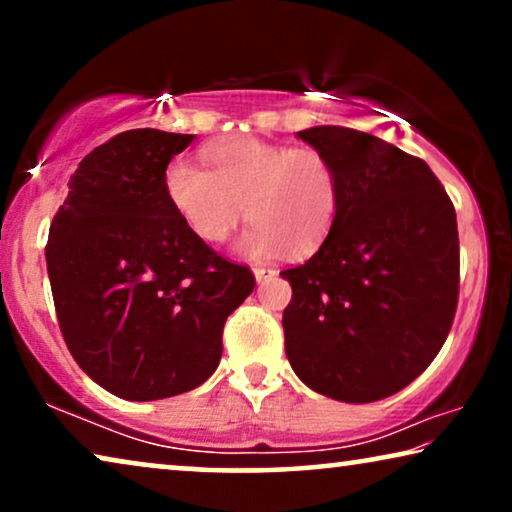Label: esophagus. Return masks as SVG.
Instances as JSON below:
<instances>
[{"mask_svg":"<svg viewBox=\"0 0 512 512\" xmlns=\"http://www.w3.org/2000/svg\"><path fill=\"white\" fill-rule=\"evenodd\" d=\"M254 275L258 282H268V279H275L277 270L275 268H265V265H254Z\"/></svg>","mask_w":512,"mask_h":512,"instance_id":"34e87169","label":"esophagus"}]
</instances>
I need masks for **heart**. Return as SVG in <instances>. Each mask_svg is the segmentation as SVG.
Segmentation results:
<instances>
[{
	"label": "heart",
	"mask_w": 512,
	"mask_h": 512,
	"mask_svg": "<svg viewBox=\"0 0 512 512\" xmlns=\"http://www.w3.org/2000/svg\"><path fill=\"white\" fill-rule=\"evenodd\" d=\"M200 167L174 158L165 170V195L181 223L207 244L226 242L237 228L244 205L251 219L242 249L270 256L282 249L307 256L328 240L340 214V174L314 146L233 137L205 151Z\"/></svg>",
	"instance_id": "1"
}]
</instances>
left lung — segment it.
Wrapping results in <instances>:
<instances>
[{"label":"left lung","instance_id":"obj_1","mask_svg":"<svg viewBox=\"0 0 512 512\" xmlns=\"http://www.w3.org/2000/svg\"><path fill=\"white\" fill-rule=\"evenodd\" d=\"M340 174V214L317 254L282 270L284 347L307 387L373 403L419 377L459 300L457 214L431 167L340 125L298 132Z\"/></svg>","mask_w":512,"mask_h":512}]
</instances>
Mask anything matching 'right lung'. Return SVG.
Listing matches in <instances>:
<instances>
[{
    "label": "right lung",
    "mask_w": 512,
    "mask_h": 512,
    "mask_svg": "<svg viewBox=\"0 0 512 512\" xmlns=\"http://www.w3.org/2000/svg\"><path fill=\"white\" fill-rule=\"evenodd\" d=\"M191 142L153 128L111 137L81 160L48 230L67 349L128 401L200 387L221 361L226 319L256 286L247 265L198 240L167 202L165 170Z\"/></svg>",
    "instance_id": "right-lung-1"
}]
</instances>
